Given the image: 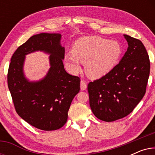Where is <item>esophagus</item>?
<instances>
[{"label": "esophagus", "instance_id": "esophagus-1", "mask_svg": "<svg viewBox=\"0 0 155 155\" xmlns=\"http://www.w3.org/2000/svg\"><path fill=\"white\" fill-rule=\"evenodd\" d=\"M87 88V83L84 80H82L80 82V89L81 90H84Z\"/></svg>", "mask_w": 155, "mask_h": 155}]
</instances>
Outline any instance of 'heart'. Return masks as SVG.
Instances as JSON below:
<instances>
[{
    "instance_id": "obj_1",
    "label": "heart",
    "mask_w": 155,
    "mask_h": 155,
    "mask_svg": "<svg viewBox=\"0 0 155 155\" xmlns=\"http://www.w3.org/2000/svg\"><path fill=\"white\" fill-rule=\"evenodd\" d=\"M122 46L117 41L98 36L78 39L72 47V54L64 57L65 64L73 73L80 70V63H85V72L91 78H99L109 73L117 64Z\"/></svg>"
}]
</instances>
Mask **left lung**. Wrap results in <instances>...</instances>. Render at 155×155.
<instances>
[{
	"instance_id": "left-lung-1",
	"label": "left lung",
	"mask_w": 155,
	"mask_h": 155,
	"mask_svg": "<svg viewBox=\"0 0 155 155\" xmlns=\"http://www.w3.org/2000/svg\"><path fill=\"white\" fill-rule=\"evenodd\" d=\"M124 36L128 47L120 62L107 75L87 85L91 109L104 121L126 117L146 92L150 70L147 50L140 40Z\"/></svg>"
}]
</instances>
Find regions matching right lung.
I'll return each instance as SVG.
<instances>
[{
	"mask_svg": "<svg viewBox=\"0 0 155 155\" xmlns=\"http://www.w3.org/2000/svg\"><path fill=\"white\" fill-rule=\"evenodd\" d=\"M60 34L34 35L12 55L8 72V86L15 111L25 121L43 130H55L64 126L73 99L80 92V79L65 71V48ZM51 54V68L41 81L30 83L22 72L24 56L35 50Z\"/></svg>",
	"mask_w": 155,
	"mask_h": 155,
	"instance_id": "add662e5",
	"label": "right lung"
}]
</instances>
